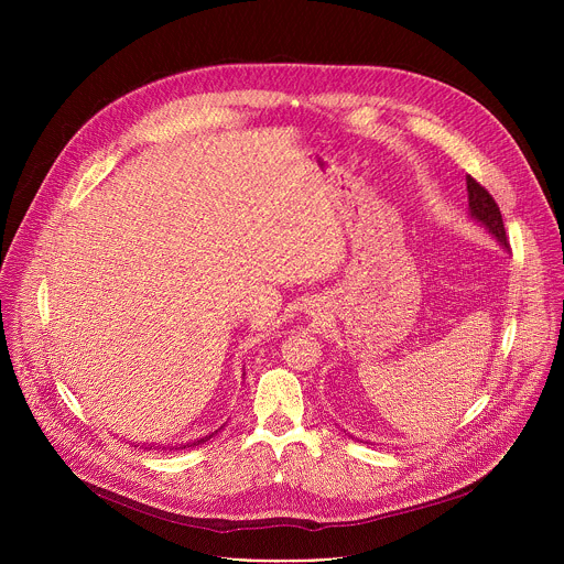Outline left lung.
I'll return each mask as SVG.
<instances>
[{"instance_id":"obj_1","label":"left lung","mask_w":564,"mask_h":564,"mask_svg":"<svg viewBox=\"0 0 564 564\" xmlns=\"http://www.w3.org/2000/svg\"><path fill=\"white\" fill-rule=\"evenodd\" d=\"M466 189H468V209H470L473 218H477L481 225H487V229L509 250L511 246H509V238H507L505 220H502L500 207L494 200V196L470 176L466 178Z\"/></svg>"}]
</instances>
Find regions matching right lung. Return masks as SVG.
<instances>
[{
  "label": "right lung",
  "mask_w": 564,
  "mask_h": 564,
  "mask_svg": "<svg viewBox=\"0 0 564 564\" xmlns=\"http://www.w3.org/2000/svg\"><path fill=\"white\" fill-rule=\"evenodd\" d=\"M216 433H218V431H216ZM209 437H214V433H212V435H205V437H200V440H196V442H189V444H181V446H176V451H178V448H181V451H183V448H192V446H198V444H205V442H207V440H209ZM149 448H151V446H149ZM163 451H174V446H167V448H165V446H163Z\"/></svg>",
  "instance_id": "1"
}]
</instances>
